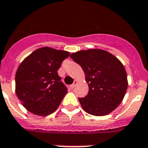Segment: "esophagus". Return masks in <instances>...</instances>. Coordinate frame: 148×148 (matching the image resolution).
I'll use <instances>...</instances> for the list:
<instances>
[{
    "label": "esophagus",
    "instance_id": "esophagus-1",
    "mask_svg": "<svg viewBox=\"0 0 148 148\" xmlns=\"http://www.w3.org/2000/svg\"><path fill=\"white\" fill-rule=\"evenodd\" d=\"M77 81H76V80H75V81L74 82V84L71 85V89H73V88L75 87V86L77 85Z\"/></svg>",
    "mask_w": 148,
    "mask_h": 148
}]
</instances>
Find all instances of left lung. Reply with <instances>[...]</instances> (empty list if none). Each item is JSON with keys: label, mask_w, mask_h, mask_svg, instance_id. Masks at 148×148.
I'll list each match as a JSON object with an SVG mask.
<instances>
[{"label": "left lung", "mask_w": 148, "mask_h": 148, "mask_svg": "<svg viewBox=\"0 0 148 148\" xmlns=\"http://www.w3.org/2000/svg\"><path fill=\"white\" fill-rule=\"evenodd\" d=\"M85 73L89 92L79 101L86 112L94 116L109 114L122 102L128 86L123 64L105 50H80L70 56Z\"/></svg>", "instance_id": "8db88e82"}]
</instances>
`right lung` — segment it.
<instances>
[{"label":"right lung","mask_w":148,"mask_h":148,"mask_svg":"<svg viewBox=\"0 0 148 148\" xmlns=\"http://www.w3.org/2000/svg\"><path fill=\"white\" fill-rule=\"evenodd\" d=\"M70 53L44 47L36 49L19 64L16 93L29 112L47 116L58 108L68 92L57 71Z\"/></svg>","instance_id":"obj_1"}]
</instances>
